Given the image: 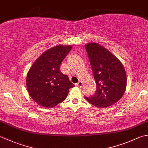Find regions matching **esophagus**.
Listing matches in <instances>:
<instances>
[{
	"instance_id": "1",
	"label": "esophagus",
	"mask_w": 148,
	"mask_h": 148,
	"mask_svg": "<svg viewBox=\"0 0 148 148\" xmlns=\"http://www.w3.org/2000/svg\"><path fill=\"white\" fill-rule=\"evenodd\" d=\"M76 85L77 86H78V87L82 88V85H83V83H82V82H79L77 83L76 84Z\"/></svg>"
}]
</instances>
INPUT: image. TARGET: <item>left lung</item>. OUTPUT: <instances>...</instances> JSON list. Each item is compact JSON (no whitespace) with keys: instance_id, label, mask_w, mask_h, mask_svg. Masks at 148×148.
Wrapping results in <instances>:
<instances>
[{"instance_id":"8db88e82","label":"left lung","mask_w":148,"mask_h":148,"mask_svg":"<svg viewBox=\"0 0 148 148\" xmlns=\"http://www.w3.org/2000/svg\"><path fill=\"white\" fill-rule=\"evenodd\" d=\"M97 85L94 95L85 97L88 103L98 108L112 106L125 92L126 74L122 63L116 56L96 43L85 45Z\"/></svg>"}]
</instances>
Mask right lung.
Returning <instances> with one entry per match:
<instances>
[{
    "instance_id": "right-lung-1",
    "label": "right lung",
    "mask_w": 148,
    "mask_h": 148,
    "mask_svg": "<svg viewBox=\"0 0 148 148\" xmlns=\"http://www.w3.org/2000/svg\"><path fill=\"white\" fill-rule=\"evenodd\" d=\"M72 49L71 45H59L45 51L31 66L26 86L31 97L40 106L51 108L65 99L69 89L74 86L60 65Z\"/></svg>"
}]
</instances>
